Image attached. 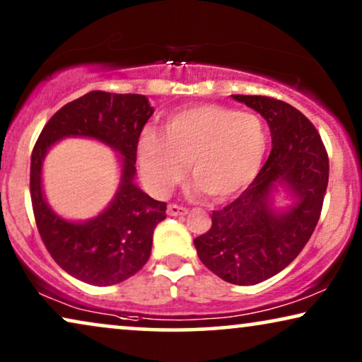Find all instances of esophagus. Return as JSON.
Wrapping results in <instances>:
<instances>
[{"instance_id": "34e87169", "label": "esophagus", "mask_w": 362, "mask_h": 362, "mask_svg": "<svg viewBox=\"0 0 362 362\" xmlns=\"http://www.w3.org/2000/svg\"><path fill=\"white\" fill-rule=\"evenodd\" d=\"M168 214L170 216H186L187 214V209L182 206H177V204H168Z\"/></svg>"}]
</instances>
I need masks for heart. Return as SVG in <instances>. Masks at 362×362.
I'll return each instance as SVG.
<instances>
[{
	"instance_id": "b5f03b06",
	"label": "heart",
	"mask_w": 362,
	"mask_h": 362,
	"mask_svg": "<svg viewBox=\"0 0 362 362\" xmlns=\"http://www.w3.org/2000/svg\"><path fill=\"white\" fill-rule=\"evenodd\" d=\"M267 128L254 113L221 105H197L171 113L161 135L145 130L138 140L143 180L166 194L185 176L211 199H230L259 175L267 151Z\"/></svg>"
}]
</instances>
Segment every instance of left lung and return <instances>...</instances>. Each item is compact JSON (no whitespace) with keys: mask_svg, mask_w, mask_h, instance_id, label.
Segmentation results:
<instances>
[{"mask_svg":"<svg viewBox=\"0 0 362 362\" xmlns=\"http://www.w3.org/2000/svg\"><path fill=\"white\" fill-rule=\"evenodd\" d=\"M265 118L272 151L252 185L212 212L211 229L194 239L212 274L234 285H255L293 262L310 240L323 209L329 160L313 123L290 103L265 95H232ZM286 184L295 206L276 215L269 192Z\"/></svg>","mask_w":362,"mask_h":362,"instance_id":"1","label":"left lung"}]
</instances>
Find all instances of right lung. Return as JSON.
<instances>
[{"label": "right lung", "instance_id": "obj_1", "mask_svg": "<svg viewBox=\"0 0 362 362\" xmlns=\"http://www.w3.org/2000/svg\"><path fill=\"white\" fill-rule=\"evenodd\" d=\"M153 108L140 93L92 90L69 102L44 125L31 155L33 212L39 235L56 264L74 279L97 286L120 284L135 275L151 254L153 230L166 219V202L155 201L133 182L138 140ZM66 136H90L124 156L122 182L111 206L87 223L56 216L42 194V160Z\"/></svg>", "mask_w": 362, "mask_h": 362}]
</instances>
